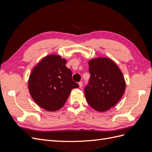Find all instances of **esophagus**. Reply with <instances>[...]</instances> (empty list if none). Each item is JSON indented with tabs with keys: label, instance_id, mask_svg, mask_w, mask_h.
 Returning a JSON list of instances; mask_svg holds the SVG:
<instances>
[{
	"label": "esophagus",
	"instance_id": "obj_1",
	"mask_svg": "<svg viewBox=\"0 0 152 152\" xmlns=\"http://www.w3.org/2000/svg\"><path fill=\"white\" fill-rule=\"evenodd\" d=\"M82 84H83V83H82V82H79V87H82Z\"/></svg>",
	"mask_w": 152,
	"mask_h": 152
}]
</instances>
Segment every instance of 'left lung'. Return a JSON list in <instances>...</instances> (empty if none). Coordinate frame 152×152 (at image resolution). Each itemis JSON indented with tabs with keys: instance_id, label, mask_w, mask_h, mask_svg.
Wrapping results in <instances>:
<instances>
[{
	"instance_id": "left-lung-1",
	"label": "left lung",
	"mask_w": 152,
	"mask_h": 152,
	"mask_svg": "<svg viewBox=\"0 0 152 152\" xmlns=\"http://www.w3.org/2000/svg\"><path fill=\"white\" fill-rule=\"evenodd\" d=\"M89 71L91 77L84 89L86 100L97 111H107L118 103L125 91L122 73L115 63L105 58L91 60Z\"/></svg>"
}]
</instances>
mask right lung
I'll use <instances>...</instances> for the list:
<instances>
[{
	"label": "right lung",
	"mask_w": 152,
	"mask_h": 152,
	"mask_svg": "<svg viewBox=\"0 0 152 152\" xmlns=\"http://www.w3.org/2000/svg\"><path fill=\"white\" fill-rule=\"evenodd\" d=\"M66 60L57 55L44 58L32 71L28 88L32 98L41 108L56 111L65 104L72 89L79 84L72 80Z\"/></svg>",
	"instance_id": "obj_1"
}]
</instances>
